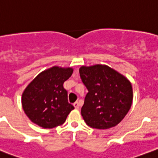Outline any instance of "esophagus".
Returning a JSON list of instances; mask_svg holds the SVG:
<instances>
[{
    "mask_svg": "<svg viewBox=\"0 0 158 158\" xmlns=\"http://www.w3.org/2000/svg\"><path fill=\"white\" fill-rule=\"evenodd\" d=\"M73 106H74L75 109H79V107H80V103L78 102H76L75 103H73Z\"/></svg>",
    "mask_w": 158,
    "mask_h": 158,
    "instance_id": "1",
    "label": "esophagus"
}]
</instances>
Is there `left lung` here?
Instances as JSON below:
<instances>
[{
  "label": "left lung",
  "mask_w": 158,
  "mask_h": 158,
  "mask_svg": "<svg viewBox=\"0 0 158 158\" xmlns=\"http://www.w3.org/2000/svg\"><path fill=\"white\" fill-rule=\"evenodd\" d=\"M79 72L88 91L81 108L87 125L98 130L118 125L131 107L130 82L108 66L81 67Z\"/></svg>",
  "instance_id": "1"
}]
</instances>
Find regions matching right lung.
I'll use <instances>...</instances> for the list:
<instances>
[{"label":"right lung","mask_w":158,"mask_h":158,"mask_svg":"<svg viewBox=\"0 0 158 158\" xmlns=\"http://www.w3.org/2000/svg\"><path fill=\"white\" fill-rule=\"evenodd\" d=\"M72 68L53 67L40 73L22 94V107L31 122L44 129L62 125L74 109L68 102L64 83Z\"/></svg>","instance_id":"obj_1"}]
</instances>
